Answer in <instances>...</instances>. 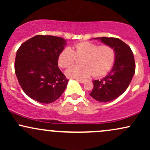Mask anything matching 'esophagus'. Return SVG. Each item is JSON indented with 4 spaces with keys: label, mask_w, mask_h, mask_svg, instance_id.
<instances>
[{
    "label": "esophagus",
    "mask_w": 150,
    "mask_h": 150,
    "mask_svg": "<svg viewBox=\"0 0 150 150\" xmlns=\"http://www.w3.org/2000/svg\"><path fill=\"white\" fill-rule=\"evenodd\" d=\"M77 81H78L80 83H84V82H85V80H82V79H80V80H77Z\"/></svg>",
    "instance_id": "esophagus-1"
}]
</instances>
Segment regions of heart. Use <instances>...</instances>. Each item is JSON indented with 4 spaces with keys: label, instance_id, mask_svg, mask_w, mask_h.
<instances>
[{
    "label": "heart",
    "instance_id": "1",
    "mask_svg": "<svg viewBox=\"0 0 150 150\" xmlns=\"http://www.w3.org/2000/svg\"><path fill=\"white\" fill-rule=\"evenodd\" d=\"M76 56L81 58V65L70 67L65 71L70 78H85L94 75L102 76L111 69L115 60L114 50L108 45L98 46L95 43L83 42L77 43L71 48L65 47L60 53L58 63L62 68H67L75 63Z\"/></svg>",
    "mask_w": 150,
    "mask_h": 150
}]
</instances>
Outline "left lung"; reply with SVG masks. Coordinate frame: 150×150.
Returning a JSON list of instances; mask_svg holds the SVG:
<instances>
[{"label": "left lung", "mask_w": 150, "mask_h": 150, "mask_svg": "<svg viewBox=\"0 0 150 150\" xmlns=\"http://www.w3.org/2000/svg\"><path fill=\"white\" fill-rule=\"evenodd\" d=\"M106 45L113 48L115 62L109 73L101 80H94V87L89 95L100 102L111 101L126 90L135 71V59L130 46L118 38L97 37Z\"/></svg>", "instance_id": "1"}]
</instances>
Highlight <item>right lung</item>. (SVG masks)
<instances>
[{"label": "right lung", "instance_id": "obj_1", "mask_svg": "<svg viewBox=\"0 0 150 150\" xmlns=\"http://www.w3.org/2000/svg\"><path fill=\"white\" fill-rule=\"evenodd\" d=\"M66 44L61 37L37 35L19 48L15 72L22 90L31 99L50 104L64 92L68 80L58 67V58Z\"/></svg>", "mask_w": 150, "mask_h": 150}]
</instances>
